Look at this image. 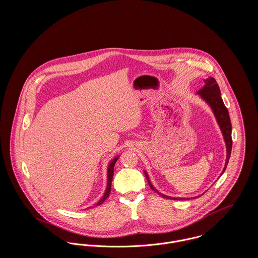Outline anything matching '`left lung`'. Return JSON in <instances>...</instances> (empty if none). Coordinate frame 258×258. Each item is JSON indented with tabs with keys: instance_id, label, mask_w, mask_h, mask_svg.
<instances>
[{
	"instance_id": "1",
	"label": "left lung",
	"mask_w": 258,
	"mask_h": 258,
	"mask_svg": "<svg viewBox=\"0 0 258 258\" xmlns=\"http://www.w3.org/2000/svg\"><path fill=\"white\" fill-rule=\"evenodd\" d=\"M198 94L211 106V108L214 111V114L217 118V121L220 125L221 128V133L223 135V139L226 145V160H225V165L224 168L222 170V173L221 175L223 174V172L226 169V166L228 164V160L231 154V148H232V139H231V123H230V118H229V114L228 111L226 109L222 98L221 96V90L219 87V84L217 83L216 79L214 77H209L208 79L205 80V86L200 89L198 91ZM146 179H147L148 184L150 185V187L155 190L156 192H158V195L162 196L163 198L166 199H170V200H188V199H184V198H172V197H168L165 196L163 194H161L160 191H158L153 184H151L150 179L148 177V174L144 171ZM200 197V196H199Z\"/></svg>"
}]
</instances>
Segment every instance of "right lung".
<instances>
[{"mask_svg":"<svg viewBox=\"0 0 258 258\" xmlns=\"http://www.w3.org/2000/svg\"><path fill=\"white\" fill-rule=\"evenodd\" d=\"M118 160V157L114 158L109 164L108 166V170H107V186H106V190L104 192V196L100 199V201L95 205V206H99L101 204L104 203V201L109 197V194H110L111 190V183H112V179H113V175H114V166H115V163L116 161Z\"/></svg>","mask_w":258,"mask_h":258,"instance_id":"right-lung-1","label":"right lung"}]
</instances>
